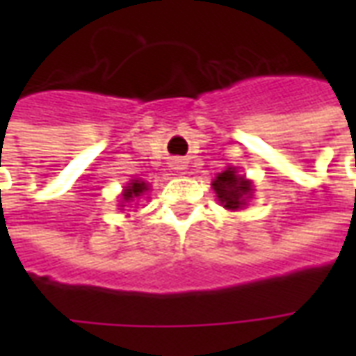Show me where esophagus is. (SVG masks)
Listing matches in <instances>:
<instances>
[{
	"instance_id": "esophagus-1",
	"label": "esophagus",
	"mask_w": 356,
	"mask_h": 356,
	"mask_svg": "<svg viewBox=\"0 0 356 356\" xmlns=\"http://www.w3.org/2000/svg\"><path fill=\"white\" fill-rule=\"evenodd\" d=\"M175 170H183V165H181V163H177V168H175Z\"/></svg>"
}]
</instances>
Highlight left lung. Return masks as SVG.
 Wrapping results in <instances>:
<instances>
[{
	"label": "left lung",
	"mask_w": 356,
	"mask_h": 356,
	"mask_svg": "<svg viewBox=\"0 0 356 356\" xmlns=\"http://www.w3.org/2000/svg\"><path fill=\"white\" fill-rule=\"evenodd\" d=\"M213 188H216L217 198L221 200V204L227 209L242 208L244 206V196L252 191L250 183L238 177L231 168L217 175V179L213 181Z\"/></svg>",
	"instance_id": "obj_1"
}]
</instances>
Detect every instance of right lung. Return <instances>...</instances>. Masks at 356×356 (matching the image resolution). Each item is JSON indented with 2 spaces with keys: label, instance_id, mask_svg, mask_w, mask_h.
<instances>
[{
  "label": "right lung",
  "instance_id": "right-lung-1",
  "mask_svg": "<svg viewBox=\"0 0 356 356\" xmlns=\"http://www.w3.org/2000/svg\"><path fill=\"white\" fill-rule=\"evenodd\" d=\"M147 191V185L143 183V181H133L129 183V186H125V193H124V200L125 202H131L133 198H137L140 194Z\"/></svg>",
  "mask_w": 356,
  "mask_h": 356
}]
</instances>
